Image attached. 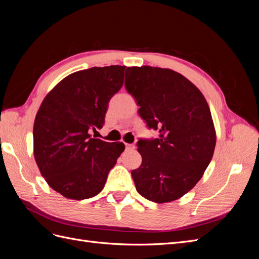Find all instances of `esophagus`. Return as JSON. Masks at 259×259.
I'll return each mask as SVG.
<instances>
[{
  "label": "esophagus",
  "mask_w": 259,
  "mask_h": 259,
  "mask_svg": "<svg viewBox=\"0 0 259 259\" xmlns=\"http://www.w3.org/2000/svg\"><path fill=\"white\" fill-rule=\"evenodd\" d=\"M125 148H126L127 150H130V149H134L135 146L132 145V144H125Z\"/></svg>",
  "instance_id": "34e87169"
}]
</instances>
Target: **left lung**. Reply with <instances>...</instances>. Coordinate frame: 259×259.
<instances>
[{"mask_svg": "<svg viewBox=\"0 0 259 259\" xmlns=\"http://www.w3.org/2000/svg\"><path fill=\"white\" fill-rule=\"evenodd\" d=\"M125 89L139 115L160 137L139 139L143 162L132 170L137 192L155 203L182 198L198 184L213 158L216 131L207 101L192 82L174 70L128 67Z\"/></svg>", "mask_w": 259, "mask_h": 259, "instance_id": "obj_1", "label": "left lung"}]
</instances>
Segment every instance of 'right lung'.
Returning <instances> with one entry per match:
<instances>
[{
    "mask_svg": "<svg viewBox=\"0 0 259 259\" xmlns=\"http://www.w3.org/2000/svg\"><path fill=\"white\" fill-rule=\"evenodd\" d=\"M125 66L93 67L69 74L45 96L33 125V154L49 186L62 197L84 200L104 189L123 143L92 138L108 103L120 91Z\"/></svg>",
    "mask_w": 259,
    "mask_h": 259,
    "instance_id": "add662e5",
    "label": "right lung"
}]
</instances>
